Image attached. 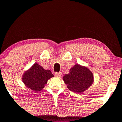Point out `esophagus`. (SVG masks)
I'll return each instance as SVG.
<instances>
[{
    "mask_svg": "<svg viewBox=\"0 0 122 122\" xmlns=\"http://www.w3.org/2000/svg\"><path fill=\"white\" fill-rule=\"evenodd\" d=\"M61 74H62V73H61V72H59V73H57V72H56L55 73V76H56V77H61Z\"/></svg>",
    "mask_w": 122,
    "mask_h": 122,
    "instance_id": "esophagus-1",
    "label": "esophagus"
}]
</instances>
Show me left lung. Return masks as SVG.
<instances>
[{"label":"left lung","mask_w":122,"mask_h":122,"mask_svg":"<svg viewBox=\"0 0 122 122\" xmlns=\"http://www.w3.org/2000/svg\"><path fill=\"white\" fill-rule=\"evenodd\" d=\"M62 78L69 90L79 94L87 90L94 82L93 73L87 67L77 64Z\"/></svg>","instance_id":"8db88e82"}]
</instances>
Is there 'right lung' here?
Returning <instances> with one entry per match:
<instances>
[{
    "mask_svg": "<svg viewBox=\"0 0 122 122\" xmlns=\"http://www.w3.org/2000/svg\"><path fill=\"white\" fill-rule=\"evenodd\" d=\"M54 77L50 70H45L35 63L22 76V81L27 87L37 92L42 90L48 80Z\"/></svg>",
    "mask_w": 122,
    "mask_h": 122,
    "instance_id": "1",
    "label": "right lung"
}]
</instances>
